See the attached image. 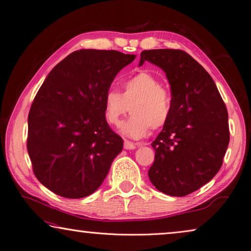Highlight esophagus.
Wrapping results in <instances>:
<instances>
[{
	"instance_id": "esophagus-1",
	"label": "esophagus",
	"mask_w": 251,
	"mask_h": 251,
	"mask_svg": "<svg viewBox=\"0 0 251 251\" xmlns=\"http://www.w3.org/2000/svg\"><path fill=\"white\" fill-rule=\"evenodd\" d=\"M124 149L125 150H133V149H136V144H133L132 142L128 141V140H125V141H124Z\"/></svg>"
}]
</instances>
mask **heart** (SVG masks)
Instances as JSON below:
<instances>
[{"label": "heart", "mask_w": 251, "mask_h": 251, "mask_svg": "<svg viewBox=\"0 0 251 251\" xmlns=\"http://www.w3.org/2000/svg\"><path fill=\"white\" fill-rule=\"evenodd\" d=\"M131 107V118L121 126L124 136L139 140L149 136L151 128L158 129L170 119L172 98L161 81L152 74L141 72L122 83V94L110 90L103 96L104 118L118 126Z\"/></svg>", "instance_id": "b5f03b06"}]
</instances>
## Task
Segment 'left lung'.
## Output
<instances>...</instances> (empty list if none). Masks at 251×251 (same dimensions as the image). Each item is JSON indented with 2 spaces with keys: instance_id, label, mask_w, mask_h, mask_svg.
<instances>
[{
  "instance_id": "1",
  "label": "left lung",
  "mask_w": 251,
  "mask_h": 251,
  "mask_svg": "<svg viewBox=\"0 0 251 251\" xmlns=\"http://www.w3.org/2000/svg\"><path fill=\"white\" fill-rule=\"evenodd\" d=\"M170 83L172 112L153 141L155 160L149 177L156 189L184 197L208 183L223 165L230 141L228 111L209 74L182 50L141 52Z\"/></svg>"
}]
</instances>
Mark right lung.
I'll return each instance as SVG.
<instances>
[{
	"mask_svg": "<svg viewBox=\"0 0 251 251\" xmlns=\"http://www.w3.org/2000/svg\"><path fill=\"white\" fill-rule=\"evenodd\" d=\"M136 59L115 50L75 51L49 73L27 119V152L35 176L57 196L92 195L106 178L123 139L103 113L115 75Z\"/></svg>",
	"mask_w": 251,
	"mask_h": 251,
	"instance_id": "right-lung-1",
	"label": "right lung"
}]
</instances>
